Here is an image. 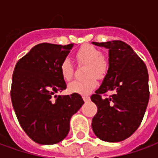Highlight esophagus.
<instances>
[{"label": "esophagus", "instance_id": "obj_1", "mask_svg": "<svg viewBox=\"0 0 158 158\" xmlns=\"http://www.w3.org/2000/svg\"><path fill=\"white\" fill-rule=\"evenodd\" d=\"M82 97H83V100H84V101H85V102H89V99H90V98H89V96H85V95H84V96H83Z\"/></svg>", "mask_w": 158, "mask_h": 158}]
</instances>
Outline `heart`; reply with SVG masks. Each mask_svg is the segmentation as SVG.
<instances>
[{"instance_id": "1", "label": "heart", "mask_w": 158, "mask_h": 158, "mask_svg": "<svg viewBox=\"0 0 158 158\" xmlns=\"http://www.w3.org/2000/svg\"><path fill=\"white\" fill-rule=\"evenodd\" d=\"M76 59L79 63H86L85 79H76L69 85V90L79 95H88L96 88V77L102 78L106 74L108 62L102 56L100 49L92 45H84L76 52ZM60 73L65 80H70L73 73V66L70 59L64 58L60 64Z\"/></svg>"}]
</instances>
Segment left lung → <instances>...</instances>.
I'll return each instance as SVG.
<instances>
[{"label":"left lung","mask_w":158,"mask_h":158,"mask_svg":"<svg viewBox=\"0 0 158 158\" xmlns=\"http://www.w3.org/2000/svg\"><path fill=\"white\" fill-rule=\"evenodd\" d=\"M108 49L109 68L90 99L97 106L92 129L99 139L118 142L132 135L142 121L149 101L146 64L125 42H92ZM112 91L109 98L102 95Z\"/></svg>","instance_id":"8db88e82"}]
</instances>
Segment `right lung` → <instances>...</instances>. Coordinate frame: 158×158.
Returning a JSON list of instances; mask_svg holds the SVG:
<instances>
[{
  "mask_svg": "<svg viewBox=\"0 0 158 158\" xmlns=\"http://www.w3.org/2000/svg\"><path fill=\"white\" fill-rule=\"evenodd\" d=\"M73 46L41 43L15 66L11 88L12 106L22 129L38 144L62 141L69 132L70 119L84 104L76 93L53 98L67 88L60 64Z\"/></svg>",
  "mask_w": 158,
  "mask_h": 158,
  "instance_id": "obj_1",
  "label": "right lung"
}]
</instances>
